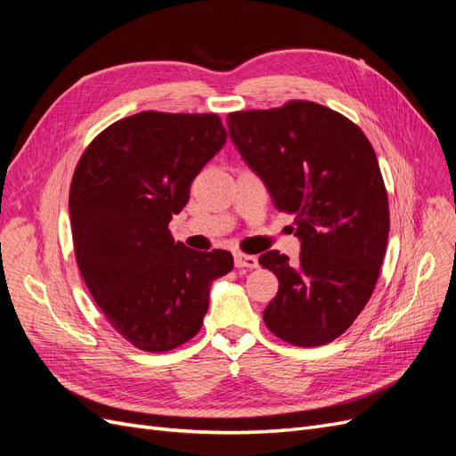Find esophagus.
<instances>
[{
  "instance_id": "1",
  "label": "esophagus",
  "mask_w": 456,
  "mask_h": 456,
  "mask_svg": "<svg viewBox=\"0 0 456 456\" xmlns=\"http://www.w3.org/2000/svg\"><path fill=\"white\" fill-rule=\"evenodd\" d=\"M233 262H236V268H256L258 266V258L255 255L236 253L233 255Z\"/></svg>"
}]
</instances>
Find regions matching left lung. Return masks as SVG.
I'll use <instances>...</instances> for the list:
<instances>
[{
  "mask_svg": "<svg viewBox=\"0 0 456 456\" xmlns=\"http://www.w3.org/2000/svg\"><path fill=\"white\" fill-rule=\"evenodd\" d=\"M226 123L275 209L295 215L300 240L297 265L278 251L258 258L280 281L262 317L289 344L322 346L354 323L380 273L390 213L375 150L348 118L306 101Z\"/></svg>",
  "mask_w": 456,
  "mask_h": 456,
  "instance_id": "1",
  "label": "left lung"
}]
</instances>
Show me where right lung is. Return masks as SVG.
I'll return each mask as SVG.
<instances>
[{
    "label": "right lung",
    "mask_w": 456,
    "mask_h": 456,
    "mask_svg": "<svg viewBox=\"0 0 456 456\" xmlns=\"http://www.w3.org/2000/svg\"><path fill=\"white\" fill-rule=\"evenodd\" d=\"M216 114L141 112L104 129L70 188L76 260L106 320L133 346L167 352L198 335L228 251L188 249L169 223L226 144Z\"/></svg>",
    "instance_id": "add662e5"
}]
</instances>
